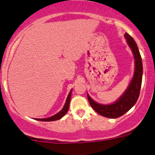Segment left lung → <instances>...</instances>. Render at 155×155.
Returning <instances> with one entry per match:
<instances>
[{"instance_id":"left-lung-1","label":"left lung","mask_w":155,"mask_h":155,"mask_svg":"<svg viewBox=\"0 0 155 155\" xmlns=\"http://www.w3.org/2000/svg\"><path fill=\"white\" fill-rule=\"evenodd\" d=\"M128 45L134 53L135 58V72L134 78L130 83L127 89L124 94L114 104L110 105H103L94 102L87 94L89 104L94 110L102 116L110 118H117L125 114L128 110L131 109L138 100L140 96V88L143 79V61L139 51L137 45L133 37L127 33L124 34Z\"/></svg>"}]
</instances>
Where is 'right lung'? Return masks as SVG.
<instances>
[{
	"label": "right lung",
	"instance_id": "1",
	"mask_svg": "<svg viewBox=\"0 0 155 155\" xmlns=\"http://www.w3.org/2000/svg\"><path fill=\"white\" fill-rule=\"evenodd\" d=\"M71 91L72 90L70 91V93H69L68 98H67L66 103H65L64 106V108L61 109V111L57 113L56 115H53V116L50 117V118H36V120H38V121H56V120H58L60 118H61L65 114L68 112V109H69V106H70V98H71Z\"/></svg>",
	"mask_w": 155,
	"mask_h": 155
}]
</instances>
